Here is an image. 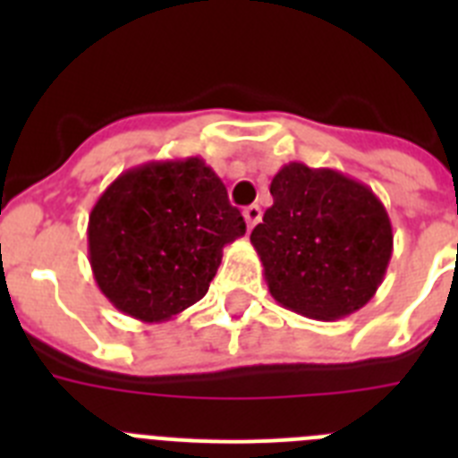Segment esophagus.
<instances>
[{
	"instance_id": "obj_1",
	"label": "esophagus",
	"mask_w": 458,
	"mask_h": 458,
	"mask_svg": "<svg viewBox=\"0 0 458 458\" xmlns=\"http://www.w3.org/2000/svg\"><path fill=\"white\" fill-rule=\"evenodd\" d=\"M242 217H245V222H248V229H252V226L261 220V208H259L257 204L248 206V208L242 210Z\"/></svg>"
}]
</instances>
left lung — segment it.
I'll return each mask as SVG.
<instances>
[{
	"mask_svg": "<svg viewBox=\"0 0 458 458\" xmlns=\"http://www.w3.org/2000/svg\"><path fill=\"white\" fill-rule=\"evenodd\" d=\"M270 194L250 241L275 301L318 321L365 307L392 257L390 217L371 188L335 169L289 163Z\"/></svg>",
	"mask_w": 458,
	"mask_h": 458,
	"instance_id": "obj_1",
	"label": "left lung"
}]
</instances>
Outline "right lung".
Here are the masks:
<instances>
[{
  "label": "right lung",
  "instance_id": "add662e5",
  "mask_svg": "<svg viewBox=\"0 0 458 458\" xmlns=\"http://www.w3.org/2000/svg\"><path fill=\"white\" fill-rule=\"evenodd\" d=\"M242 233L241 210L201 157L147 163L121 174L91 208L89 261L116 310L163 323L204 298L222 248Z\"/></svg>",
  "mask_w": 458,
  "mask_h": 458
}]
</instances>
